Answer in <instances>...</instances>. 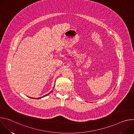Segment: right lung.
<instances>
[{
    "label": "right lung",
    "mask_w": 134,
    "mask_h": 134,
    "mask_svg": "<svg viewBox=\"0 0 134 134\" xmlns=\"http://www.w3.org/2000/svg\"><path fill=\"white\" fill-rule=\"evenodd\" d=\"M54 87H53V88H54ZM52 91H51V92H50V93H48L47 94L45 95H44V96H43V97H41V98H31V97H29V98H31V99H39L42 98H43V97H47V95H49V94H50V93H51V92H52Z\"/></svg>",
    "instance_id": "obj_1"
}]
</instances>
